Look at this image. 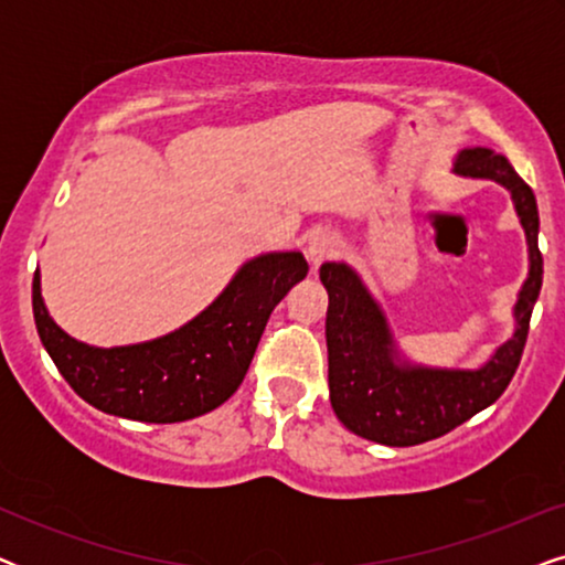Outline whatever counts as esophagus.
Instances as JSON below:
<instances>
[{
	"instance_id": "1",
	"label": "esophagus",
	"mask_w": 565,
	"mask_h": 565,
	"mask_svg": "<svg viewBox=\"0 0 565 565\" xmlns=\"http://www.w3.org/2000/svg\"><path fill=\"white\" fill-rule=\"evenodd\" d=\"M337 254H339V242H337V236H331V234H316L306 246L308 265H311L313 273L323 265V262L337 257Z\"/></svg>"
}]
</instances>
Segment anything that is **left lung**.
<instances>
[{
    "instance_id": "8db88e82",
    "label": "left lung",
    "mask_w": 565,
    "mask_h": 565,
    "mask_svg": "<svg viewBox=\"0 0 565 565\" xmlns=\"http://www.w3.org/2000/svg\"><path fill=\"white\" fill-rule=\"evenodd\" d=\"M452 174L497 182L512 198L527 238V277L512 308L514 331L478 367L424 365L401 350L388 316L358 269L347 262H323L319 277L329 292L331 408L347 429L370 443L408 447L447 435L470 416L489 408L504 393L520 365L532 308L543 288L535 195L504 153L486 146H468L455 153Z\"/></svg>"
}]
</instances>
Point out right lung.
Returning a JSON list of instances; mask_svg holds the SVG:
<instances>
[{
    "mask_svg": "<svg viewBox=\"0 0 565 565\" xmlns=\"http://www.w3.org/2000/svg\"><path fill=\"white\" fill-rule=\"evenodd\" d=\"M306 275L300 252L257 254L195 319L164 337L122 347H92L68 337L45 308L41 269L33 280V313L45 352L76 396L120 419L174 424L234 396L269 313Z\"/></svg>",
    "mask_w": 565,
    "mask_h": 565,
    "instance_id": "add662e5",
    "label": "right lung"
}]
</instances>
